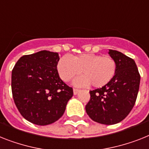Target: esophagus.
<instances>
[{"instance_id": "34e87169", "label": "esophagus", "mask_w": 149, "mask_h": 149, "mask_svg": "<svg viewBox=\"0 0 149 149\" xmlns=\"http://www.w3.org/2000/svg\"><path fill=\"white\" fill-rule=\"evenodd\" d=\"M79 91H80V90H78V89H75V88H74V89H73V92H74V95H77Z\"/></svg>"}]
</instances>
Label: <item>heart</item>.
<instances>
[{"mask_svg":"<svg viewBox=\"0 0 149 149\" xmlns=\"http://www.w3.org/2000/svg\"><path fill=\"white\" fill-rule=\"evenodd\" d=\"M58 72L64 81L83 72L84 75L73 81L77 87L91 85L96 88L107 85L116 74V62L110 56L94 53L81 54L73 58L63 56L58 63Z\"/></svg>","mask_w":149,"mask_h":149,"instance_id":"1","label":"heart"}]
</instances>
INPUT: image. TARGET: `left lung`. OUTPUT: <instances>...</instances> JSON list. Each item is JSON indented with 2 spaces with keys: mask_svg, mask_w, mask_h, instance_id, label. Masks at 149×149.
<instances>
[{
  "mask_svg": "<svg viewBox=\"0 0 149 149\" xmlns=\"http://www.w3.org/2000/svg\"><path fill=\"white\" fill-rule=\"evenodd\" d=\"M108 53L116 62V74L107 85L90 91L85 110L92 120L113 125L124 120L135 105L140 75L131 58L116 50L109 49Z\"/></svg>",
  "mask_w": 149,
  "mask_h": 149,
  "instance_id": "left-lung-1",
  "label": "left lung"
}]
</instances>
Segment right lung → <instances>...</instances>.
I'll return each mask as SVG.
<instances>
[{"mask_svg": "<svg viewBox=\"0 0 149 149\" xmlns=\"http://www.w3.org/2000/svg\"><path fill=\"white\" fill-rule=\"evenodd\" d=\"M58 52L42 50L22 56L12 71L14 103L32 123L45 126L57 121L73 96V89L58 75Z\"/></svg>", "mask_w": 149, "mask_h": 149, "instance_id": "add662e5", "label": "right lung"}]
</instances>
